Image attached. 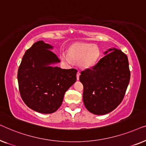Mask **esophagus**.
Masks as SVG:
<instances>
[{
  "instance_id": "esophagus-1",
  "label": "esophagus",
  "mask_w": 146,
  "mask_h": 146,
  "mask_svg": "<svg viewBox=\"0 0 146 146\" xmlns=\"http://www.w3.org/2000/svg\"><path fill=\"white\" fill-rule=\"evenodd\" d=\"M79 76H80V72H79V71H78L77 73V80L79 79Z\"/></svg>"
}]
</instances>
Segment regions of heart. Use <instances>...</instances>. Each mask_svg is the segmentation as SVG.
<instances>
[{
    "instance_id": "heart-1",
    "label": "heart",
    "mask_w": 146,
    "mask_h": 146,
    "mask_svg": "<svg viewBox=\"0 0 146 146\" xmlns=\"http://www.w3.org/2000/svg\"><path fill=\"white\" fill-rule=\"evenodd\" d=\"M100 52L97 46L87 43H75L69 49V55L76 61H79L84 68H91L97 63ZM65 60H69L66 55L63 56Z\"/></svg>"
}]
</instances>
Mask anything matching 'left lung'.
I'll list each match as a JSON object with an SVG mask.
<instances>
[{"instance_id":"obj_1","label":"left lung","mask_w":146,"mask_h":146,"mask_svg":"<svg viewBox=\"0 0 146 146\" xmlns=\"http://www.w3.org/2000/svg\"><path fill=\"white\" fill-rule=\"evenodd\" d=\"M104 54L91 69L81 71L79 77L84 88V104L90 112L96 115L109 113L121 103L130 79L125 53L113 48Z\"/></svg>"}]
</instances>
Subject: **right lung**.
<instances>
[{
	"instance_id": "right-lung-1",
	"label": "right lung",
	"mask_w": 146,
	"mask_h": 146,
	"mask_svg": "<svg viewBox=\"0 0 146 146\" xmlns=\"http://www.w3.org/2000/svg\"><path fill=\"white\" fill-rule=\"evenodd\" d=\"M53 46L38 41L26 50L18 71L20 96L26 105L43 114L55 112L65 93L77 80V70L52 66L59 63Z\"/></svg>"
}]
</instances>
